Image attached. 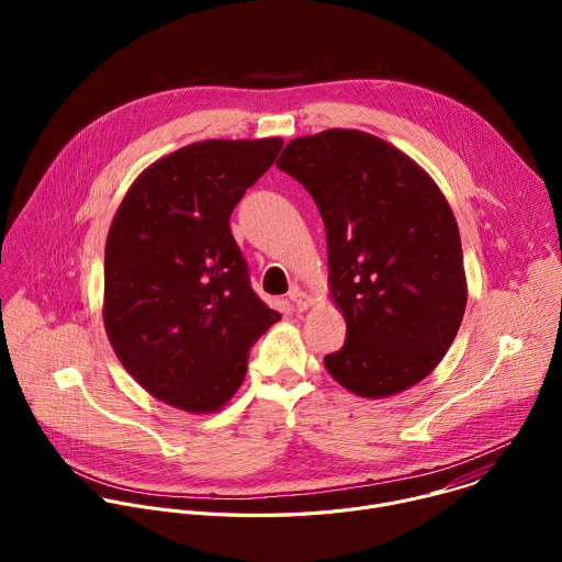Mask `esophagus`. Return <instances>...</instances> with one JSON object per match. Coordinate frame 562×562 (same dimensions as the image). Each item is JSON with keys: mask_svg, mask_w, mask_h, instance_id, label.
I'll return each mask as SVG.
<instances>
[{"mask_svg": "<svg viewBox=\"0 0 562 562\" xmlns=\"http://www.w3.org/2000/svg\"><path fill=\"white\" fill-rule=\"evenodd\" d=\"M289 300L297 306V311H306V308L315 306V300H313L306 291H302V289H297V286H293V289H291Z\"/></svg>", "mask_w": 562, "mask_h": 562, "instance_id": "1", "label": "esophagus"}]
</instances>
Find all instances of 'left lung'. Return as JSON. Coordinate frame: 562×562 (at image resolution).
Instances as JSON below:
<instances>
[{"label": "left lung", "instance_id": "8db88e82", "mask_svg": "<svg viewBox=\"0 0 562 562\" xmlns=\"http://www.w3.org/2000/svg\"><path fill=\"white\" fill-rule=\"evenodd\" d=\"M276 167L311 193L327 228L329 300L347 323L345 347L325 358L331 378L369 400L425 380L467 306L460 231L440 187L356 128L295 137Z\"/></svg>", "mask_w": 562, "mask_h": 562}]
</instances>
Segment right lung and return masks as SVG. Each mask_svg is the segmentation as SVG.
I'll return each instance as SVG.
<instances>
[{
    "label": "right lung",
    "mask_w": 562,
    "mask_h": 562,
    "mask_svg": "<svg viewBox=\"0 0 562 562\" xmlns=\"http://www.w3.org/2000/svg\"><path fill=\"white\" fill-rule=\"evenodd\" d=\"M282 137L204 139L146 167L106 237L102 317L135 382L193 416L243 386L249 347L280 313L251 289L228 217Z\"/></svg>",
    "instance_id": "add662e5"
}]
</instances>
